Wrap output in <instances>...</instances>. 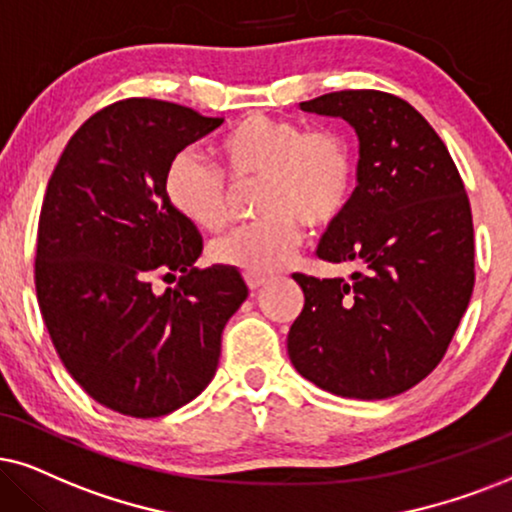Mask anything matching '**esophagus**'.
I'll list each match as a JSON object with an SVG mask.
<instances>
[{"label":"esophagus","mask_w":512,"mask_h":512,"mask_svg":"<svg viewBox=\"0 0 512 512\" xmlns=\"http://www.w3.org/2000/svg\"><path fill=\"white\" fill-rule=\"evenodd\" d=\"M243 278H245V283H248L250 290H260V288L264 286V283H267V278L257 276V274H245Z\"/></svg>","instance_id":"obj_1"}]
</instances>
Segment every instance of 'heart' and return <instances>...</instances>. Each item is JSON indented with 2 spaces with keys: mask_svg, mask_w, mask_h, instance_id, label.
<instances>
[{
  "mask_svg": "<svg viewBox=\"0 0 512 512\" xmlns=\"http://www.w3.org/2000/svg\"><path fill=\"white\" fill-rule=\"evenodd\" d=\"M226 174L234 181L260 179L255 208L260 219L226 231L212 257L245 274H271L295 255L302 226L312 231L338 222L352 198L357 158L345 134L307 129L288 118L252 113L219 141ZM226 174L193 151L174 155L165 172V196L179 215L203 229L229 219Z\"/></svg>",
  "mask_w": 512,
  "mask_h": 512,
  "instance_id": "heart-1",
  "label": "heart"
}]
</instances>
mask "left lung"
<instances>
[{"label": "left lung", "instance_id": "8db88e82", "mask_svg": "<svg viewBox=\"0 0 512 512\" xmlns=\"http://www.w3.org/2000/svg\"><path fill=\"white\" fill-rule=\"evenodd\" d=\"M359 137L357 189L316 255L354 262L349 278L293 274L304 307L288 333L297 373L349 399H387L435 371L475 286L463 179L411 103L375 89L302 101Z\"/></svg>", "mask_w": 512, "mask_h": 512}]
</instances>
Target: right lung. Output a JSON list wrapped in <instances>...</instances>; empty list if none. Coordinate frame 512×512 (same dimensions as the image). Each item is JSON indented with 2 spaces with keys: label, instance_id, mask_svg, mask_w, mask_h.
<instances>
[{
  "label": "right lung",
  "instance_id": "right-lung-1",
  "mask_svg": "<svg viewBox=\"0 0 512 512\" xmlns=\"http://www.w3.org/2000/svg\"><path fill=\"white\" fill-rule=\"evenodd\" d=\"M224 118L158 99L94 113L68 141L40 212L35 288L58 357L108 409L158 418L215 378L222 331L248 286L198 269L203 238L165 196L170 160ZM178 286L155 294V277Z\"/></svg>",
  "mask_w": 512,
  "mask_h": 512
}]
</instances>
